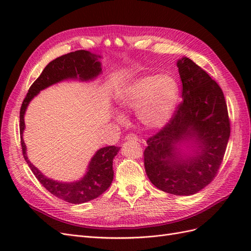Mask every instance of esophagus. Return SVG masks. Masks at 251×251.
<instances>
[{"label": "esophagus", "instance_id": "esophagus-1", "mask_svg": "<svg viewBox=\"0 0 251 251\" xmlns=\"http://www.w3.org/2000/svg\"><path fill=\"white\" fill-rule=\"evenodd\" d=\"M126 140H138V137L135 134H127L126 136Z\"/></svg>", "mask_w": 251, "mask_h": 251}]
</instances>
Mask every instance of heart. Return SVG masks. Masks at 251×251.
Here are the masks:
<instances>
[{"mask_svg":"<svg viewBox=\"0 0 251 251\" xmlns=\"http://www.w3.org/2000/svg\"><path fill=\"white\" fill-rule=\"evenodd\" d=\"M179 93L178 81L172 75H146L121 91L118 101L126 110L137 111L141 124L156 128L171 119Z\"/></svg>","mask_w":251,"mask_h":251,"instance_id":"1","label":"heart"}]
</instances>
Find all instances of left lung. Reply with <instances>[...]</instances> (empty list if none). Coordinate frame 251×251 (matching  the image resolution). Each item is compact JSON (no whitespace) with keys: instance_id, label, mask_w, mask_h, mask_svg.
<instances>
[{"instance_id":"8db88e82","label":"left lung","mask_w":251,"mask_h":251,"mask_svg":"<svg viewBox=\"0 0 251 251\" xmlns=\"http://www.w3.org/2000/svg\"><path fill=\"white\" fill-rule=\"evenodd\" d=\"M177 66L183 100L169 123L147 140L144 168L160 191L191 196L217 176L229 139L230 121L218 83L188 57L179 59ZM188 139L197 149L184 158L176 146Z\"/></svg>"}]
</instances>
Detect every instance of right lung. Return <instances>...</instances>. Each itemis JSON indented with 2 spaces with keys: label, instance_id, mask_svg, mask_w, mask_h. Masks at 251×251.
I'll list each match as a JSON object with an SVG mask.
<instances>
[{
  "label": "right lung",
  "instance_id": "1",
  "mask_svg": "<svg viewBox=\"0 0 251 251\" xmlns=\"http://www.w3.org/2000/svg\"><path fill=\"white\" fill-rule=\"evenodd\" d=\"M97 57L98 56L89 51L77 50L67 53V54L52 60L29 88L20 111L22 153L30 170L32 171L36 179L40 181V183L53 196L73 204L91 201L107 191L112 183L114 176L113 159L117 155L119 148L111 146L98 150L93 158L91 159L85 177L79 181L63 183V182L48 179L33 164H31L27 158L26 146L22 137L23 131L25 128L24 115L32 98L39 94L41 90L53 85V83L67 78H78L80 80L95 78L101 72L100 63L97 62Z\"/></svg>",
  "mask_w": 251,
  "mask_h": 251
}]
</instances>
